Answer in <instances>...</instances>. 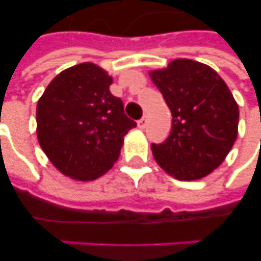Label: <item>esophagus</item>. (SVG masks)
Wrapping results in <instances>:
<instances>
[{"label": "esophagus", "mask_w": 261, "mask_h": 261, "mask_svg": "<svg viewBox=\"0 0 261 261\" xmlns=\"http://www.w3.org/2000/svg\"><path fill=\"white\" fill-rule=\"evenodd\" d=\"M146 126H147V116H143L141 120H138V127L143 130V128H145Z\"/></svg>", "instance_id": "esophagus-1"}]
</instances>
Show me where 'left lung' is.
Instances as JSON below:
<instances>
[{"instance_id": "8db88e82", "label": "left lung", "mask_w": 261, "mask_h": 261, "mask_svg": "<svg viewBox=\"0 0 261 261\" xmlns=\"http://www.w3.org/2000/svg\"><path fill=\"white\" fill-rule=\"evenodd\" d=\"M172 114V131L151 145L169 176L192 181L206 177L225 161L239 134V104L221 75L198 61L178 58L149 71Z\"/></svg>"}]
</instances>
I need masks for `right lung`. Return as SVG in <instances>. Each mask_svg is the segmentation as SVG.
<instances>
[{
	"label": "right lung",
	"mask_w": 261,
	"mask_h": 261,
	"mask_svg": "<svg viewBox=\"0 0 261 261\" xmlns=\"http://www.w3.org/2000/svg\"><path fill=\"white\" fill-rule=\"evenodd\" d=\"M112 77L96 63L62 70L36 106L39 145L62 174L92 181L118 161L124 135L137 126L110 92Z\"/></svg>",
	"instance_id": "right-lung-1"
}]
</instances>
